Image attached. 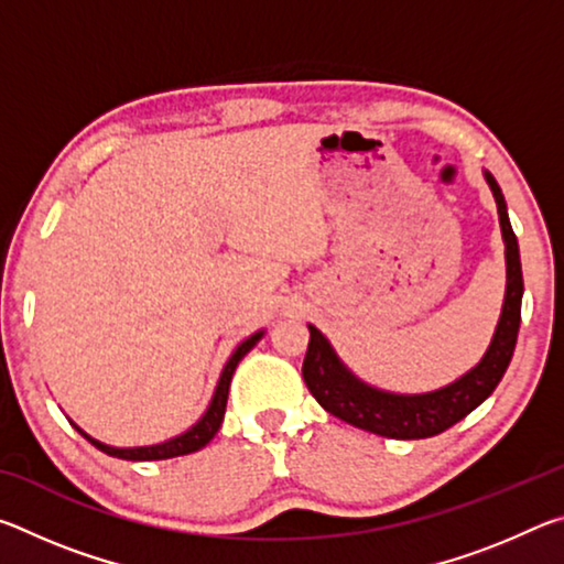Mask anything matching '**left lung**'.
I'll return each instance as SVG.
<instances>
[{
	"instance_id": "obj_1",
	"label": "left lung",
	"mask_w": 564,
	"mask_h": 564,
	"mask_svg": "<svg viewBox=\"0 0 564 564\" xmlns=\"http://www.w3.org/2000/svg\"><path fill=\"white\" fill-rule=\"evenodd\" d=\"M485 176H488L495 202H498L505 259H508V293H505L502 316L488 352H485L480 366H475L470 373L455 380L453 386L425 395H393L368 388L366 383L352 378L336 358L330 343L321 336V330L308 326L311 340L303 358V380L313 398L330 415L340 417L343 423L383 437H395V441L433 437L453 427L467 413H473L498 388L512 360L514 343H518L522 311V265L518 236H514L510 226L502 191L490 174Z\"/></svg>"
}]
</instances>
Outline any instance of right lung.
Instances as JSON below:
<instances>
[{
  "mask_svg": "<svg viewBox=\"0 0 564 564\" xmlns=\"http://www.w3.org/2000/svg\"><path fill=\"white\" fill-rule=\"evenodd\" d=\"M261 336L263 333H256V336H251L248 340H243L241 346L236 348V352L231 358H228V362H226V368H224V373H221V380H218V386H216V393H214V400H212V405H208V410H206V415L198 420V423L191 427V431H186L184 435H178V437H174V441H166V443H161V445H149V447H109V445H104V443H99V441H94V437H89L87 433L84 431H79V427H76V431H79L84 437H87V441L94 445V447H99L101 453H107V455H111V457H121V460H166V457H176V455H188V453H196V451H202L204 445H208V441H212V437L218 433V427H221V423H224V413H226V400H228V386H231V376H234V370H236V366H238V360H241L248 350H251L256 343L261 340Z\"/></svg>",
  "mask_w": 564,
  "mask_h": 564,
  "instance_id": "1",
  "label": "right lung"
}]
</instances>
